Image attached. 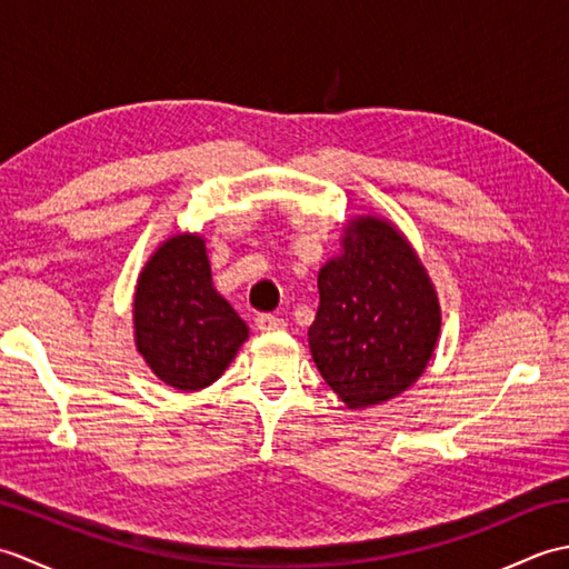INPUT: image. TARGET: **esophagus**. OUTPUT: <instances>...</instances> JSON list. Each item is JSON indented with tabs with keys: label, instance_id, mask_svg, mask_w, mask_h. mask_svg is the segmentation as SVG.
<instances>
[{
	"label": "esophagus",
	"instance_id": "1",
	"mask_svg": "<svg viewBox=\"0 0 569 569\" xmlns=\"http://www.w3.org/2000/svg\"><path fill=\"white\" fill-rule=\"evenodd\" d=\"M253 325H257L259 332H273V330H283L286 320L278 316H271V312H263V316H259Z\"/></svg>",
	"mask_w": 569,
	"mask_h": 569
}]
</instances>
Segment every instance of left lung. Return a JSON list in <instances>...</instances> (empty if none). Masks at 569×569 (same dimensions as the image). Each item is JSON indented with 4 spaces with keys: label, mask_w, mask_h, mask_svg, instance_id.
<instances>
[{
    "label": "left lung",
    "mask_w": 569,
    "mask_h": 569,
    "mask_svg": "<svg viewBox=\"0 0 569 569\" xmlns=\"http://www.w3.org/2000/svg\"><path fill=\"white\" fill-rule=\"evenodd\" d=\"M340 244L318 273L310 355L347 408H371L422 377L438 347L440 300L413 244L386 217H352Z\"/></svg>",
    "instance_id": "left-lung-1"
}]
</instances>
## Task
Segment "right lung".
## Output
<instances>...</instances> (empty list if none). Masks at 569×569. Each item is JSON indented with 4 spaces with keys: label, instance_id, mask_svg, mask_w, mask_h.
<instances>
[{
    "label": "right lung",
    "instance_id": "add662e5",
    "mask_svg": "<svg viewBox=\"0 0 569 569\" xmlns=\"http://www.w3.org/2000/svg\"><path fill=\"white\" fill-rule=\"evenodd\" d=\"M131 316L137 352L176 391L214 383L249 337L217 293L204 239L190 232L168 237L143 263Z\"/></svg>",
    "mask_w": 569,
    "mask_h": 569
}]
</instances>
